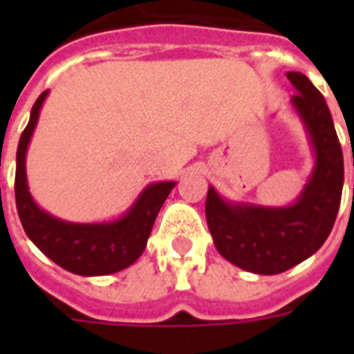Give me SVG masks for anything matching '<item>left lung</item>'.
<instances>
[{"mask_svg": "<svg viewBox=\"0 0 354 354\" xmlns=\"http://www.w3.org/2000/svg\"><path fill=\"white\" fill-rule=\"evenodd\" d=\"M297 93L292 106L301 118L316 161L299 198L286 207L232 204L209 187L205 218L222 257L261 275L286 272L316 253L335 226L344 187V156L329 106L303 73H286Z\"/></svg>", "mask_w": 354, "mask_h": 354, "instance_id": "1", "label": "left lung"}]
</instances>
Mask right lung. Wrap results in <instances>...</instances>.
Segmentation results:
<instances>
[{"instance_id":"right-lung-1","label":"right lung","mask_w":354,"mask_h":354,"mask_svg":"<svg viewBox=\"0 0 354 354\" xmlns=\"http://www.w3.org/2000/svg\"><path fill=\"white\" fill-rule=\"evenodd\" d=\"M47 97L44 91L30 110L16 152V209L25 233L53 263L77 275H108L136 263L143 253L161 205L176 183H150L130 209L113 222L75 224L55 218L35 204L27 185L25 154L35 132L40 108Z\"/></svg>"}]
</instances>
